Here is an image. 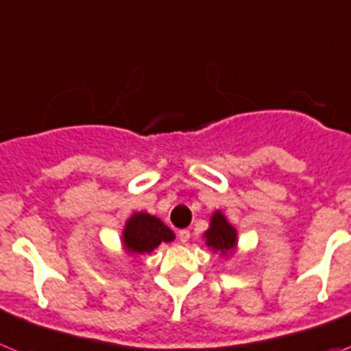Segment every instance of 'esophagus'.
<instances>
[{
	"label": "esophagus",
	"instance_id": "1",
	"mask_svg": "<svg viewBox=\"0 0 351 351\" xmlns=\"http://www.w3.org/2000/svg\"><path fill=\"white\" fill-rule=\"evenodd\" d=\"M189 239H191V231H189V230H180V233H178V240H180V242L187 243Z\"/></svg>",
	"mask_w": 351,
	"mask_h": 351
}]
</instances>
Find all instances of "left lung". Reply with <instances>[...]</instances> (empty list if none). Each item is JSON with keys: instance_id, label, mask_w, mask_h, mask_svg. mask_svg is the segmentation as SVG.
I'll use <instances>...</instances> for the list:
<instances>
[{"instance_id": "left-lung-1", "label": "left lung", "mask_w": 351, "mask_h": 351, "mask_svg": "<svg viewBox=\"0 0 351 351\" xmlns=\"http://www.w3.org/2000/svg\"><path fill=\"white\" fill-rule=\"evenodd\" d=\"M206 245L213 252H221L222 256H228L237 247V230L231 226L228 219L222 215V212H213L210 219V228L205 231Z\"/></svg>"}]
</instances>
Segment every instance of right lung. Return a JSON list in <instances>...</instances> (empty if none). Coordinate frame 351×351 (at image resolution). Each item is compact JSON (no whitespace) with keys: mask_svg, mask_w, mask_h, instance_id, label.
<instances>
[{"mask_svg":"<svg viewBox=\"0 0 351 351\" xmlns=\"http://www.w3.org/2000/svg\"><path fill=\"white\" fill-rule=\"evenodd\" d=\"M175 240V233L164 224L160 219L150 213H134L123 228V247L130 254H150L162 242Z\"/></svg>","mask_w":351,"mask_h":351,"instance_id":"obj_1","label":"right lung"}]
</instances>
